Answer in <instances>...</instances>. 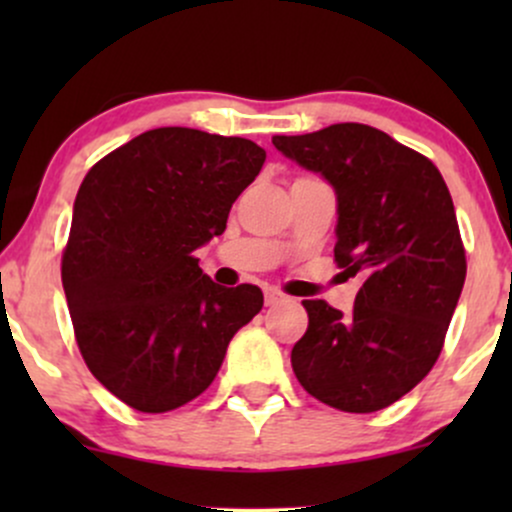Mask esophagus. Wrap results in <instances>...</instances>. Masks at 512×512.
Returning a JSON list of instances; mask_svg holds the SVG:
<instances>
[{
    "label": "esophagus",
    "mask_w": 512,
    "mask_h": 512,
    "mask_svg": "<svg viewBox=\"0 0 512 512\" xmlns=\"http://www.w3.org/2000/svg\"><path fill=\"white\" fill-rule=\"evenodd\" d=\"M284 298L286 296L279 289H272V286H269V289H264V303H267V305L281 303V301H284Z\"/></svg>",
    "instance_id": "obj_1"
}]
</instances>
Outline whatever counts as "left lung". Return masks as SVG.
Masks as SVG:
<instances>
[{
    "mask_svg": "<svg viewBox=\"0 0 512 512\" xmlns=\"http://www.w3.org/2000/svg\"><path fill=\"white\" fill-rule=\"evenodd\" d=\"M272 144L334 187V262L366 276L351 315L303 301L308 330L291 351L293 373L334 409L390 407L438 361L467 276L448 185L426 156L358 122Z\"/></svg>",
    "mask_w": 512,
    "mask_h": 512,
    "instance_id": "8db88e82",
    "label": "left lung"
}]
</instances>
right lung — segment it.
<instances>
[{
    "instance_id": "right-lung-1",
    "label": "right lung",
    "mask_w": 512,
    "mask_h": 512,
    "mask_svg": "<svg viewBox=\"0 0 512 512\" xmlns=\"http://www.w3.org/2000/svg\"><path fill=\"white\" fill-rule=\"evenodd\" d=\"M267 154L250 139L190 127L139 134L86 173L62 255V286L88 370L144 414L202 395L262 291L214 284L195 250Z\"/></svg>"
}]
</instances>
